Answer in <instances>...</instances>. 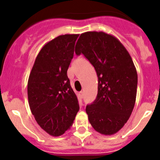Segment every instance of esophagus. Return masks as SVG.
Here are the masks:
<instances>
[{
	"label": "esophagus",
	"instance_id": "34e87169",
	"mask_svg": "<svg viewBox=\"0 0 160 160\" xmlns=\"http://www.w3.org/2000/svg\"><path fill=\"white\" fill-rule=\"evenodd\" d=\"M79 96H80V98H83V92H80V93H79Z\"/></svg>",
	"mask_w": 160,
	"mask_h": 160
}]
</instances>
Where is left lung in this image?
<instances>
[{"instance_id":"left-lung-1","label":"left lung","mask_w":160,"mask_h":160,"mask_svg":"<svg viewBox=\"0 0 160 160\" xmlns=\"http://www.w3.org/2000/svg\"><path fill=\"white\" fill-rule=\"evenodd\" d=\"M75 52L84 55L98 77L97 97L86 107L89 122L99 133L113 135L127 122L135 105L137 72L132 58L116 37L102 31L81 34Z\"/></svg>"}]
</instances>
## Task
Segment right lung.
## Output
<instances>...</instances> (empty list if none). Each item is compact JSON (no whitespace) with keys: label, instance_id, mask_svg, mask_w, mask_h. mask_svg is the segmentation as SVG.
Returning <instances> with one entry per match:
<instances>
[{"label":"right lung","instance_id":"obj_1","mask_svg":"<svg viewBox=\"0 0 160 160\" xmlns=\"http://www.w3.org/2000/svg\"><path fill=\"white\" fill-rule=\"evenodd\" d=\"M79 35H59L38 53L28 82L30 109L40 127L58 137L70 129L80 110L67 70Z\"/></svg>","mask_w":160,"mask_h":160}]
</instances>
